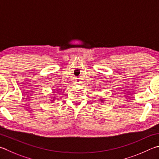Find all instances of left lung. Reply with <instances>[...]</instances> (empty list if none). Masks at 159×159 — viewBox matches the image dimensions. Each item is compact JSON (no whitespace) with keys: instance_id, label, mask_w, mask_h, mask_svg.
I'll return each instance as SVG.
<instances>
[{"instance_id":"8db88e82","label":"left lung","mask_w":159,"mask_h":159,"mask_svg":"<svg viewBox=\"0 0 159 159\" xmlns=\"http://www.w3.org/2000/svg\"><path fill=\"white\" fill-rule=\"evenodd\" d=\"M100 101H101V102H103V101H104L103 100H102V99H100Z\"/></svg>"}]
</instances>
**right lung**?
Returning <instances> with one entry per match:
<instances>
[{
    "mask_svg": "<svg viewBox=\"0 0 159 159\" xmlns=\"http://www.w3.org/2000/svg\"><path fill=\"white\" fill-rule=\"evenodd\" d=\"M53 100H54V99H53Z\"/></svg>",
    "mask_w": 159,
    "mask_h": 159,
    "instance_id": "obj_1",
    "label": "right lung"
}]
</instances>
